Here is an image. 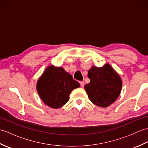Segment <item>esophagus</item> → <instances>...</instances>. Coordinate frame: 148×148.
I'll use <instances>...</instances> for the list:
<instances>
[{"instance_id":"obj_1","label":"esophagus","mask_w":148,"mask_h":148,"mask_svg":"<svg viewBox=\"0 0 148 148\" xmlns=\"http://www.w3.org/2000/svg\"><path fill=\"white\" fill-rule=\"evenodd\" d=\"M79 84H80V85H81V87H83L84 85V81H79Z\"/></svg>"}]
</instances>
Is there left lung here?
<instances>
[{"label": "left lung", "mask_w": 148, "mask_h": 148, "mask_svg": "<svg viewBox=\"0 0 148 148\" xmlns=\"http://www.w3.org/2000/svg\"><path fill=\"white\" fill-rule=\"evenodd\" d=\"M90 82L84 89L91 102L106 108L116 101L121 92L122 81L119 75L109 64L102 67H93L88 71Z\"/></svg>", "instance_id": "left-lung-1"}]
</instances>
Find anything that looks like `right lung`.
Masks as SVG:
<instances>
[{
  "label": "right lung",
  "instance_id": "add662e5",
  "mask_svg": "<svg viewBox=\"0 0 148 148\" xmlns=\"http://www.w3.org/2000/svg\"><path fill=\"white\" fill-rule=\"evenodd\" d=\"M80 84L62 67L49 66L37 83V90L44 103L51 108H61L69 100L72 90Z\"/></svg>",
  "mask_w": 148,
  "mask_h": 148
}]
</instances>
